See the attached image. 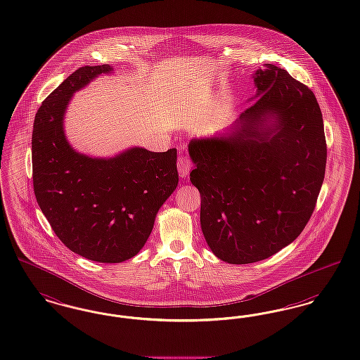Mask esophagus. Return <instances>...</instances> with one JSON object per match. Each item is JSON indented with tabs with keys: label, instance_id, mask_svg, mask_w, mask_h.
I'll use <instances>...</instances> for the list:
<instances>
[{
	"label": "esophagus",
	"instance_id": "esophagus-1",
	"mask_svg": "<svg viewBox=\"0 0 360 360\" xmlns=\"http://www.w3.org/2000/svg\"><path fill=\"white\" fill-rule=\"evenodd\" d=\"M176 167H178V173H179V175H181L182 178H186V176H188L190 172H191L193 165H191L190 159L186 158L185 155H179L178 162H176Z\"/></svg>",
	"mask_w": 360,
	"mask_h": 360
}]
</instances>
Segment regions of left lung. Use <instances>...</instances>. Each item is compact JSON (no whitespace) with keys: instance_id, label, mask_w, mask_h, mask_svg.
<instances>
[{"instance_id":"1","label":"left lung","mask_w":360,"mask_h":360,"mask_svg":"<svg viewBox=\"0 0 360 360\" xmlns=\"http://www.w3.org/2000/svg\"><path fill=\"white\" fill-rule=\"evenodd\" d=\"M253 104L221 134L191 139L201 228L229 264L268 259L293 243L314 213L327 144L314 92L274 64L253 73Z\"/></svg>"}]
</instances>
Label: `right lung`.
I'll return each instance as SVG.
<instances>
[{
    "label": "right lung",
    "instance_id": "add662e5",
    "mask_svg": "<svg viewBox=\"0 0 360 360\" xmlns=\"http://www.w3.org/2000/svg\"><path fill=\"white\" fill-rule=\"evenodd\" d=\"M112 71L103 64L70 75L43 101L32 134L33 187L44 216L68 249L104 264L141 252L160 206L178 185L176 148L131 147L95 158L68 142L64 117L73 94Z\"/></svg>",
    "mask_w": 360,
    "mask_h": 360
}]
</instances>
